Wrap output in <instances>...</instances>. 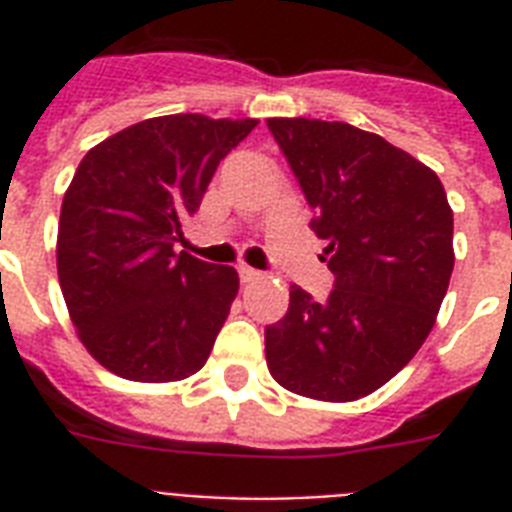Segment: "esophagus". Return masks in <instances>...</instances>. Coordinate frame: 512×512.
Listing matches in <instances>:
<instances>
[{"label":"esophagus","mask_w":512,"mask_h":512,"mask_svg":"<svg viewBox=\"0 0 512 512\" xmlns=\"http://www.w3.org/2000/svg\"><path fill=\"white\" fill-rule=\"evenodd\" d=\"M239 276L244 284H249V281H257V279H263V273L255 271V268H249V265H239Z\"/></svg>","instance_id":"esophagus-1"}]
</instances>
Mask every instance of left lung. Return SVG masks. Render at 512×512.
<instances>
[{"instance_id": "8db88e82", "label": "left lung", "mask_w": 512, "mask_h": 512, "mask_svg": "<svg viewBox=\"0 0 512 512\" xmlns=\"http://www.w3.org/2000/svg\"><path fill=\"white\" fill-rule=\"evenodd\" d=\"M327 239L335 289H289L265 327L273 380L316 401H356L396 377L436 324L454 268V217L438 175L374 132L268 119Z\"/></svg>"}]
</instances>
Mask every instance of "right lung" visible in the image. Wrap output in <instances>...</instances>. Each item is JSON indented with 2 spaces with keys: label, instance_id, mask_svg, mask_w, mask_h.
Masks as SVG:
<instances>
[{
  "label": "right lung",
  "instance_id": "obj_1",
  "mask_svg": "<svg viewBox=\"0 0 512 512\" xmlns=\"http://www.w3.org/2000/svg\"><path fill=\"white\" fill-rule=\"evenodd\" d=\"M257 119L154 116L87 151L58 225V279L76 335L108 372L177 382L207 364L239 273L175 252L220 159Z\"/></svg>",
  "mask_w": 512,
  "mask_h": 512
}]
</instances>
